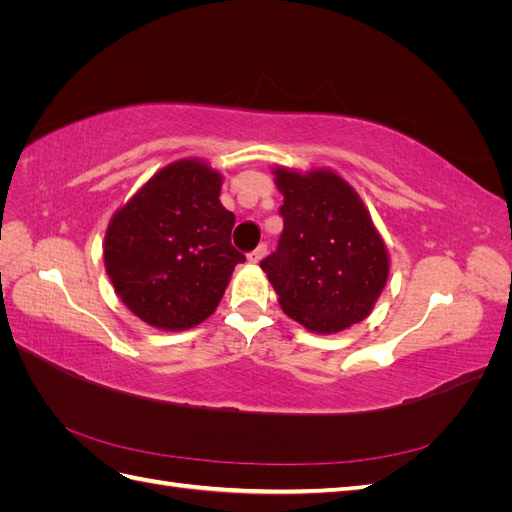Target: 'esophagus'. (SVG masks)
Segmentation results:
<instances>
[{"mask_svg":"<svg viewBox=\"0 0 512 512\" xmlns=\"http://www.w3.org/2000/svg\"><path fill=\"white\" fill-rule=\"evenodd\" d=\"M265 254H267V245H258L254 252L247 254V260H250L252 265H258V262H260L262 258H265Z\"/></svg>","mask_w":512,"mask_h":512,"instance_id":"1","label":"esophagus"}]
</instances>
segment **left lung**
Segmentation results:
<instances>
[{"mask_svg":"<svg viewBox=\"0 0 512 512\" xmlns=\"http://www.w3.org/2000/svg\"><path fill=\"white\" fill-rule=\"evenodd\" d=\"M284 196L277 250L260 262L284 314L333 335L365 320L389 280V252L352 185L331 168L275 166Z\"/></svg>","mask_w":512,"mask_h":512,"instance_id":"obj_1","label":"left lung"}]
</instances>
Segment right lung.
Wrapping results in <instances>:
<instances>
[{"label":"right lung","instance_id":"right-lung-1","mask_svg":"<svg viewBox=\"0 0 512 512\" xmlns=\"http://www.w3.org/2000/svg\"><path fill=\"white\" fill-rule=\"evenodd\" d=\"M222 181L205 160L170 162L108 222L106 275L149 327L185 331L207 320L245 260L230 245L235 213L220 203Z\"/></svg>","mask_w":512,"mask_h":512}]
</instances>
